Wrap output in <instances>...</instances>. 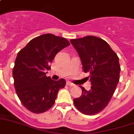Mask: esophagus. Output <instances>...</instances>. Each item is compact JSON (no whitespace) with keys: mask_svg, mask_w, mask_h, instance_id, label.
Returning a JSON list of instances; mask_svg holds the SVG:
<instances>
[{"mask_svg":"<svg viewBox=\"0 0 134 134\" xmlns=\"http://www.w3.org/2000/svg\"><path fill=\"white\" fill-rule=\"evenodd\" d=\"M66 85H68V86H71V87L74 86V84H73V83H72L71 82H70V81H67V82H66Z\"/></svg>","mask_w":134,"mask_h":134,"instance_id":"esophagus-1","label":"esophagus"}]
</instances>
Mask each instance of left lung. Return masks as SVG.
I'll list each match as a JSON object with an SVG mask.
<instances>
[{
	"label": "left lung",
	"instance_id": "1",
	"mask_svg": "<svg viewBox=\"0 0 134 134\" xmlns=\"http://www.w3.org/2000/svg\"><path fill=\"white\" fill-rule=\"evenodd\" d=\"M70 43L81 58L83 71L90 73L91 89L81 87L82 95L74 99L81 113L94 115L106 108L119 81L121 71L117 55L108 43L100 38L87 36L71 39Z\"/></svg>",
	"mask_w": 134,
	"mask_h": 134
}]
</instances>
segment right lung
<instances>
[{"label":"right lung","instance_id":"obj_1","mask_svg":"<svg viewBox=\"0 0 134 134\" xmlns=\"http://www.w3.org/2000/svg\"><path fill=\"white\" fill-rule=\"evenodd\" d=\"M70 45L65 38L44 34L34 38L18 52L13 69L14 86L25 108L33 113H42L54 104L58 91L66 81H53L46 76L56 54Z\"/></svg>","mask_w":134,"mask_h":134}]
</instances>
